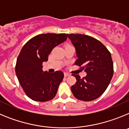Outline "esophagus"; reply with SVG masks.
Masks as SVG:
<instances>
[{
    "instance_id": "esophagus-1",
    "label": "esophagus",
    "mask_w": 129,
    "mask_h": 129,
    "mask_svg": "<svg viewBox=\"0 0 129 129\" xmlns=\"http://www.w3.org/2000/svg\"><path fill=\"white\" fill-rule=\"evenodd\" d=\"M64 77H68V76H70V74L69 73L64 72Z\"/></svg>"
}]
</instances>
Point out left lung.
<instances>
[{"mask_svg":"<svg viewBox=\"0 0 129 129\" xmlns=\"http://www.w3.org/2000/svg\"><path fill=\"white\" fill-rule=\"evenodd\" d=\"M76 48L78 59L76 65L81 67L86 76L81 79L79 75L71 90L77 99L90 101L98 98L109 86L114 73L111 54L100 41L81 34H67Z\"/></svg>","mask_w":129,"mask_h":129,"instance_id":"8db88e82","label":"left lung"}]
</instances>
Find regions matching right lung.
<instances>
[{"label": "right lung", "instance_id": "right-lung-1", "mask_svg": "<svg viewBox=\"0 0 129 129\" xmlns=\"http://www.w3.org/2000/svg\"><path fill=\"white\" fill-rule=\"evenodd\" d=\"M65 34H40L24 45L17 59L15 73L25 94L32 100L44 102L55 96L64 74L43 70V62L56 46L65 41Z\"/></svg>", "mask_w": 129, "mask_h": 129}]
</instances>
